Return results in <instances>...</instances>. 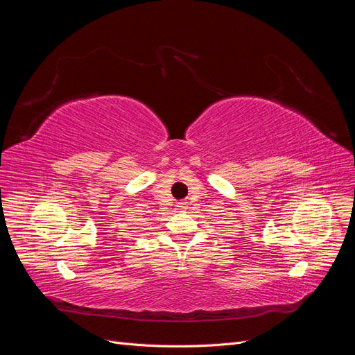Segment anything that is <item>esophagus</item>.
<instances>
[{
  "mask_svg": "<svg viewBox=\"0 0 355 355\" xmlns=\"http://www.w3.org/2000/svg\"><path fill=\"white\" fill-rule=\"evenodd\" d=\"M176 207H178V210H187V209H188L185 201H179V202L176 204Z\"/></svg>",
  "mask_w": 355,
  "mask_h": 355,
  "instance_id": "34e87169",
  "label": "esophagus"
}]
</instances>
